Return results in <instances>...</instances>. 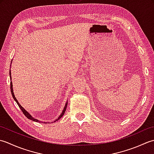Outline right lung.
Returning <instances> with one entry per match:
<instances>
[{"mask_svg": "<svg viewBox=\"0 0 154 154\" xmlns=\"http://www.w3.org/2000/svg\"><path fill=\"white\" fill-rule=\"evenodd\" d=\"M10 78H11V72H10ZM11 94H12V97H13V98H14V100H15V102L17 103V104H18V106H19V108H20V109L22 110V112H23V114H24V116H26L27 118H29V119H30V120H32V121H34V122H40H40L39 121V120H36V119H35V118H34L32 116H31L29 112H28L26 109H24V108H23L21 106V105L19 103H18V100H17V98H15V96H14V93H13V89H12V82H11ZM67 105H68V102L66 103V105H65V106H64V109H63V111H62V112L61 113V114L60 115V116L58 118V119L57 120H56L55 121H54V122H55L56 121H58L60 118H61L62 117V116H63L64 114V113H65V111H66V107H67Z\"/></svg>", "mask_w": 154, "mask_h": 154, "instance_id": "obj_1", "label": "right lung"}]
</instances>
